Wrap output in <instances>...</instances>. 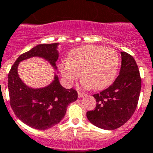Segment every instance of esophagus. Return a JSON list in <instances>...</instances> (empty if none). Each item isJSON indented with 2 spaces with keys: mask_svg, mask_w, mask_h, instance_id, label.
Returning <instances> with one entry per match:
<instances>
[{
  "mask_svg": "<svg viewBox=\"0 0 153 153\" xmlns=\"http://www.w3.org/2000/svg\"><path fill=\"white\" fill-rule=\"evenodd\" d=\"M78 97H79V98H82V97H84V96H85V95H86L85 93L81 92V91H78Z\"/></svg>",
  "mask_w": 153,
  "mask_h": 153,
  "instance_id": "1",
  "label": "esophagus"
}]
</instances>
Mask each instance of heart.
<instances>
[{"instance_id":"obj_1","label":"heart","mask_w":153,"mask_h":153,"mask_svg":"<svg viewBox=\"0 0 153 153\" xmlns=\"http://www.w3.org/2000/svg\"><path fill=\"white\" fill-rule=\"evenodd\" d=\"M119 65V54L114 49L88 45L73 50L69 60L60 65V71L68 84L76 81L81 73L83 85L100 90L113 82Z\"/></svg>"}]
</instances>
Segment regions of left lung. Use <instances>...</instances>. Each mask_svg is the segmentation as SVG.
Returning a JSON list of instances; mask_svg holds the SVG:
<instances>
[{"label":"left lung","instance_id":"8db88e82","mask_svg":"<svg viewBox=\"0 0 153 153\" xmlns=\"http://www.w3.org/2000/svg\"><path fill=\"white\" fill-rule=\"evenodd\" d=\"M121 56L119 76L106 89L93 95L96 106L86 113L90 123L103 129H116L127 123L139 102L142 81L137 64L128 53L123 51Z\"/></svg>","mask_w":153,"mask_h":153}]
</instances>
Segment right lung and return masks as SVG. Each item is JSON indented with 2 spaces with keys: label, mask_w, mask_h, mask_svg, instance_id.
Returning <instances> with one entry per match:
<instances>
[{
  "label": "right lung",
  "mask_w": 153,
  "mask_h": 153,
  "mask_svg": "<svg viewBox=\"0 0 153 153\" xmlns=\"http://www.w3.org/2000/svg\"><path fill=\"white\" fill-rule=\"evenodd\" d=\"M58 43L38 45L21 54L8 74L10 105L15 115L25 124L39 130L48 129L61 122L67 107L78 99L75 89H66L58 82L57 75L50 85L34 89L24 84L18 75V64L21 61L38 56L45 58L56 68L58 54Z\"/></svg>",
  "instance_id": "obj_1"
}]
</instances>
